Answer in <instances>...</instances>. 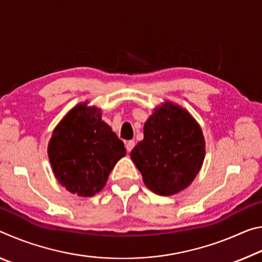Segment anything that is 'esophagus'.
<instances>
[{
  "instance_id": "1",
  "label": "esophagus",
  "mask_w": 262,
  "mask_h": 262,
  "mask_svg": "<svg viewBox=\"0 0 262 262\" xmlns=\"http://www.w3.org/2000/svg\"><path fill=\"white\" fill-rule=\"evenodd\" d=\"M134 147H135V142L134 141H127L126 142V149H127L128 152H130Z\"/></svg>"
}]
</instances>
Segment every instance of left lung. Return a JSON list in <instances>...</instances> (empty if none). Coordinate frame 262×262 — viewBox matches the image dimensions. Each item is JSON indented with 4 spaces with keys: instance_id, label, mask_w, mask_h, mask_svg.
Here are the masks:
<instances>
[{
    "instance_id": "obj_1",
    "label": "left lung",
    "mask_w": 262,
    "mask_h": 262,
    "mask_svg": "<svg viewBox=\"0 0 262 262\" xmlns=\"http://www.w3.org/2000/svg\"><path fill=\"white\" fill-rule=\"evenodd\" d=\"M143 133L130 158L145 186L163 196L188 187L206 154L205 137L195 119L179 105L166 101L155 108Z\"/></svg>"
}]
</instances>
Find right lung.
Returning a JSON list of instances; mask_svg holds the SVG:
<instances>
[{"mask_svg": "<svg viewBox=\"0 0 262 262\" xmlns=\"http://www.w3.org/2000/svg\"><path fill=\"white\" fill-rule=\"evenodd\" d=\"M126 155L123 142L101 120L96 106L78 104L55 127L48 157L57 181L79 196H94Z\"/></svg>", "mask_w": 262, "mask_h": 262, "instance_id": "right-lung-1", "label": "right lung"}]
</instances>
